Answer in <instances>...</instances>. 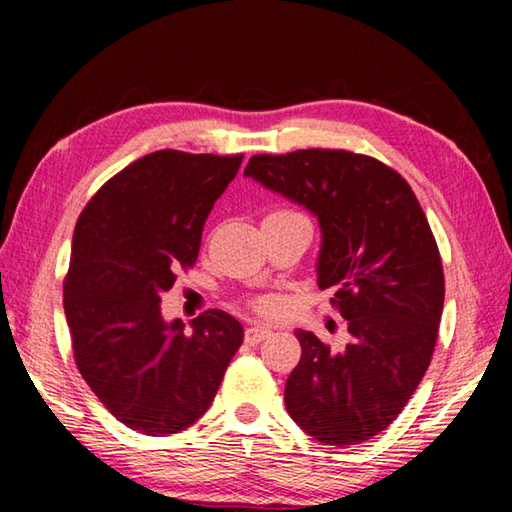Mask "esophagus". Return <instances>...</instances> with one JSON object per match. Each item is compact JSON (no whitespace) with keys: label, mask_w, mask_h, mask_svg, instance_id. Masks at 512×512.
<instances>
[{"label":"esophagus","mask_w":512,"mask_h":512,"mask_svg":"<svg viewBox=\"0 0 512 512\" xmlns=\"http://www.w3.org/2000/svg\"><path fill=\"white\" fill-rule=\"evenodd\" d=\"M268 336H271V329L262 327V325H253V327L246 329L244 339H246L248 345H257V343H262L264 339H268Z\"/></svg>","instance_id":"obj_1"}]
</instances>
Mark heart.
Instances as JSON below:
<instances>
[{
    "label": "heart",
    "mask_w": 512,
    "mask_h": 512,
    "mask_svg": "<svg viewBox=\"0 0 512 512\" xmlns=\"http://www.w3.org/2000/svg\"><path fill=\"white\" fill-rule=\"evenodd\" d=\"M253 307H255L257 314L268 316V314H273V311L277 309V302H275L273 298H257V300L253 302Z\"/></svg>",
    "instance_id": "1"
}]
</instances>
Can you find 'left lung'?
<instances>
[{
	"mask_svg": "<svg viewBox=\"0 0 512 512\" xmlns=\"http://www.w3.org/2000/svg\"><path fill=\"white\" fill-rule=\"evenodd\" d=\"M244 173L316 216L318 287L348 320L341 352L298 329L284 404L318 443L359 445L402 413L436 348L445 277L427 216L400 173L370 155H253Z\"/></svg>",
	"mask_w": 512,
	"mask_h": 512,
	"instance_id": "8db88e82",
	"label": "left lung"
}]
</instances>
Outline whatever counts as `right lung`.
<instances>
[{
  "mask_svg": "<svg viewBox=\"0 0 512 512\" xmlns=\"http://www.w3.org/2000/svg\"><path fill=\"white\" fill-rule=\"evenodd\" d=\"M244 155L155 151L112 176L76 221L65 316L76 368L101 404L146 436L185 431L214 402L244 327L207 309L185 332L162 293L196 264L207 214Z\"/></svg>",
  "mask_w": 512,
  "mask_h": 512,
  "instance_id": "1",
  "label": "right lung"
}]
</instances>
